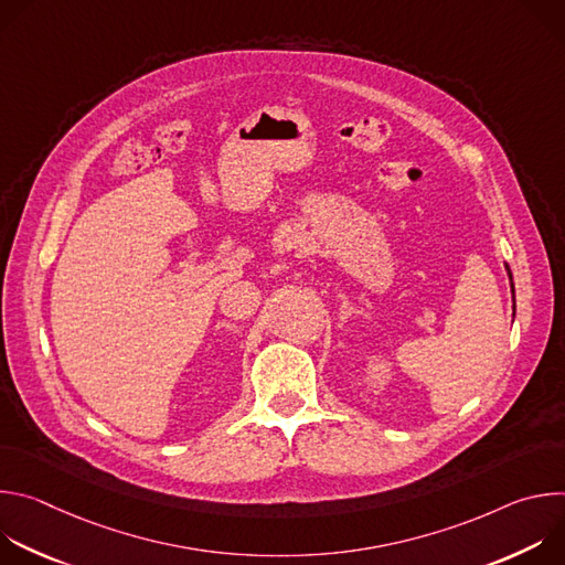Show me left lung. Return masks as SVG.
Instances as JSON below:
<instances>
[{"label":"left lung","instance_id":"1","mask_svg":"<svg viewBox=\"0 0 565 565\" xmlns=\"http://www.w3.org/2000/svg\"><path fill=\"white\" fill-rule=\"evenodd\" d=\"M508 273H510V268H508ZM510 279H512V273H510ZM512 292H514V284H512Z\"/></svg>","mask_w":565,"mask_h":565}]
</instances>
